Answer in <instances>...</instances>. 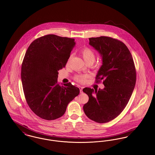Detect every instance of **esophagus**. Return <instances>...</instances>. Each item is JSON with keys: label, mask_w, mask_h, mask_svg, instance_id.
Segmentation results:
<instances>
[{"label": "esophagus", "mask_w": 155, "mask_h": 155, "mask_svg": "<svg viewBox=\"0 0 155 155\" xmlns=\"http://www.w3.org/2000/svg\"><path fill=\"white\" fill-rule=\"evenodd\" d=\"M79 89H80L81 93H83V87H81V86H79Z\"/></svg>", "instance_id": "34e87169"}]
</instances>
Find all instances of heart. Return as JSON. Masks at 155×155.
<instances>
[{
  "label": "heart",
  "mask_w": 155,
  "mask_h": 155,
  "mask_svg": "<svg viewBox=\"0 0 155 155\" xmlns=\"http://www.w3.org/2000/svg\"><path fill=\"white\" fill-rule=\"evenodd\" d=\"M81 54L84 60L85 61V62L86 63H88L90 62H94V61L95 60V58H96L95 54L89 48H87V47L83 48L81 51ZM86 78H87V76L86 75H83V74L76 75L74 77V79L76 81H77L78 82H80V83L84 82L86 79Z\"/></svg>",
  "instance_id": "1"
}]
</instances>
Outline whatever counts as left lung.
<instances>
[{"label":"left lung","mask_w":155,"mask_h":155,"mask_svg":"<svg viewBox=\"0 0 155 155\" xmlns=\"http://www.w3.org/2000/svg\"><path fill=\"white\" fill-rule=\"evenodd\" d=\"M89 39L90 45L102 57L96 82L103 80L105 87L83 89L89 96L83 110L90 120L106 123L118 117L127 105L135 86V66L130 50L122 41L105 36Z\"/></svg>","instance_id":"1"}]
</instances>
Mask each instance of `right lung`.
Listing matches in <instances>:
<instances>
[{"mask_svg": "<svg viewBox=\"0 0 155 155\" xmlns=\"http://www.w3.org/2000/svg\"><path fill=\"white\" fill-rule=\"evenodd\" d=\"M74 45V38L48 34L33 41L25 52L21 71L25 98L33 113L44 120L62 117L80 93L70 82L58 83V71L65 67Z\"/></svg>", "mask_w": 155, "mask_h": 155, "instance_id": "add662e5", "label": "right lung"}]
</instances>
